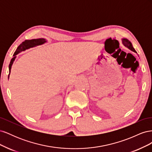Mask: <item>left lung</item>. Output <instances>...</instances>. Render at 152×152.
<instances>
[{"instance_id": "obj_1", "label": "left lung", "mask_w": 152, "mask_h": 152, "mask_svg": "<svg viewBox=\"0 0 152 152\" xmlns=\"http://www.w3.org/2000/svg\"><path fill=\"white\" fill-rule=\"evenodd\" d=\"M122 44H124V45H125L126 47H127L128 49H129L130 50H131L132 51L137 53L136 51L135 50V49H134V48H133L131 42H130L129 40H127V39H122Z\"/></svg>"}]
</instances>
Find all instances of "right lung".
Wrapping results in <instances>:
<instances>
[{
	"label": "right lung",
	"instance_id": "1",
	"mask_svg": "<svg viewBox=\"0 0 152 152\" xmlns=\"http://www.w3.org/2000/svg\"><path fill=\"white\" fill-rule=\"evenodd\" d=\"M47 41L45 39H31V40H26L24 42H23L16 49L15 53L13 54V58L11 59V60L10 61V65H9V70H10V73H9L8 75V79L10 77V75L11 73V66L12 65V63L15 61V59L16 58V55H17L18 53H21V51H24L26 49H28L29 48L35 47L37 45H42L44 44L45 42H46Z\"/></svg>",
	"mask_w": 152,
	"mask_h": 152
}]
</instances>
